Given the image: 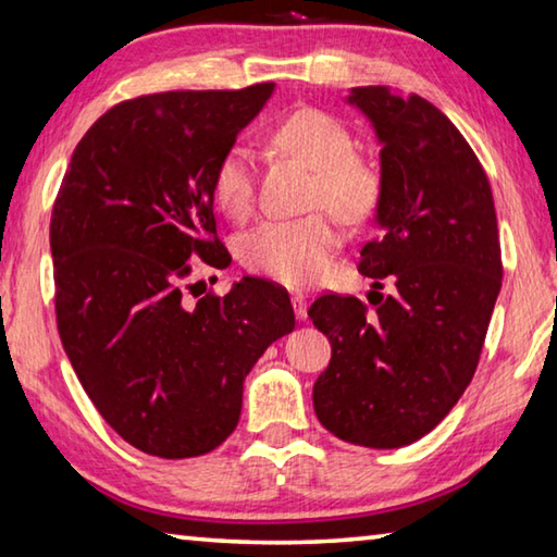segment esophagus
<instances>
[{"mask_svg":"<svg viewBox=\"0 0 557 557\" xmlns=\"http://www.w3.org/2000/svg\"><path fill=\"white\" fill-rule=\"evenodd\" d=\"M293 307L297 320H307V297L305 295H293Z\"/></svg>","mask_w":557,"mask_h":557,"instance_id":"34e87169","label":"esophagus"}]
</instances>
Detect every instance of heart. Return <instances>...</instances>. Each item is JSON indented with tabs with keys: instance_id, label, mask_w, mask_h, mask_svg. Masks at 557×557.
<instances>
[{
	"instance_id": "b5f03b06",
	"label": "heart",
	"mask_w": 557,
	"mask_h": 557,
	"mask_svg": "<svg viewBox=\"0 0 557 557\" xmlns=\"http://www.w3.org/2000/svg\"><path fill=\"white\" fill-rule=\"evenodd\" d=\"M272 144L314 168L312 206H326L349 223H359L376 210L384 188L382 171L367 156L355 153V136L337 116L320 109H297L277 123ZM213 198L233 220L252 213L255 165L247 148L231 146L220 156L213 171ZM337 247V225L317 210L255 227L243 237L240 262L280 285L305 287L330 272Z\"/></svg>"
}]
</instances>
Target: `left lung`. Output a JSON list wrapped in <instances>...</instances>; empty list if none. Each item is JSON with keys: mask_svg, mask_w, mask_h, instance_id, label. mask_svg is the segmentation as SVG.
Wrapping results in <instances>:
<instances>
[{"mask_svg": "<svg viewBox=\"0 0 557 557\" xmlns=\"http://www.w3.org/2000/svg\"><path fill=\"white\" fill-rule=\"evenodd\" d=\"M349 103L382 140L379 235L359 272L394 295H322L310 320L332 344L314 382L326 431L367 448L426 436L461 399L479 367L503 262L491 183L469 140L434 103L359 86ZM376 294L374 300L371 295Z\"/></svg>", "mask_w": 557, "mask_h": 557, "instance_id": "1", "label": "left lung"}]
</instances>
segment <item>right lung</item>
<instances>
[{
  "mask_svg": "<svg viewBox=\"0 0 557 557\" xmlns=\"http://www.w3.org/2000/svg\"><path fill=\"white\" fill-rule=\"evenodd\" d=\"M272 88L121 101L78 140L57 193L59 337L106 423L144 454L190 458L223 444L240 419L247 372L295 330L275 282L243 277L223 297L188 299L193 262L231 264L213 171Z\"/></svg>",
  "mask_w": 557,
  "mask_h": 557,
  "instance_id": "add662e5",
  "label": "right lung"
}]
</instances>
